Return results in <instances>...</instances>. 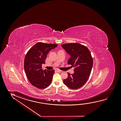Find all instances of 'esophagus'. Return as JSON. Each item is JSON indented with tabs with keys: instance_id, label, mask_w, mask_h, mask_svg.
<instances>
[{
	"instance_id": "esophagus-1",
	"label": "esophagus",
	"mask_w": 121,
	"mask_h": 121,
	"mask_svg": "<svg viewBox=\"0 0 121 121\" xmlns=\"http://www.w3.org/2000/svg\"><path fill=\"white\" fill-rule=\"evenodd\" d=\"M56 71H57V72L60 73V72H61V71L60 69H57L56 70Z\"/></svg>"
}]
</instances>
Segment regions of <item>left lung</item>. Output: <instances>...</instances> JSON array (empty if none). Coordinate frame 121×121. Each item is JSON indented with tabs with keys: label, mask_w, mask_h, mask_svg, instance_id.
<instances>
[{
	"label": "left lung",
	"mask_w": 121,
	"mask_h": 121,
	"mask_svg": "<svg viewBox=\"0 0 121 121\" xmlns=\"http://www.w3.org/2000/svg\"><path fill=\"white\" fill-rule=\"evenodd\" d=\"M61 46L71 56L68 65L74 68V73H68V77L63 80V83L72 89L79 88L86 83L91 74L93 65L91 52L87 47L79 43H66Z\"/></svg>",
	"instance_id": "1"
}]
</instances>
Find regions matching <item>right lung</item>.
Wrapping results in <instances>:
<instances>
[{
	"label": "right lung",
	"instance_id": "1",
	"mask_svg": "<svg viewBox=\"0 0 121 121\" xmlns=\"http://www.w3.org/2000/svg\"><path fill=\"white\" fill-rule=\"evenodd\" d=\"M58 45L38 42L27 52L24 61V68L28 81L33 86L39 89H44L51 83L55 70L42 69L45 64L47 55L50 50Z\"/></svg>",
	"mask_w": 121,
	"mask_h": 121
}]
</instances>
